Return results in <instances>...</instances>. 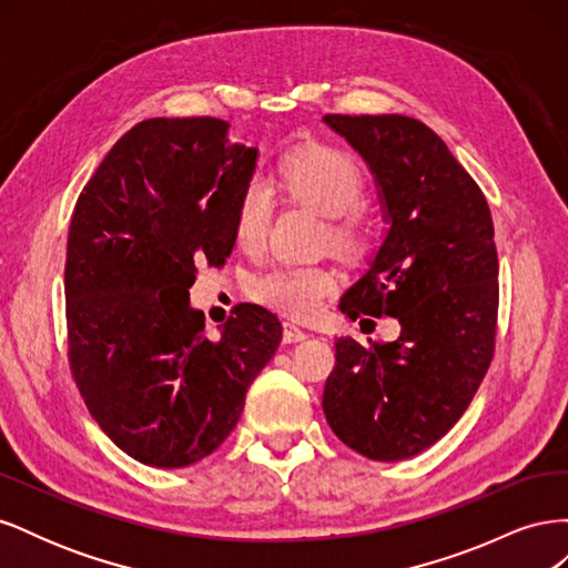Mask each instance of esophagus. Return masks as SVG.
Masks as SVG:
<instances>
[{"label":"esophagus","mask_w":568,"mask_h":568,"mask_svg":"<svg viewBox=\"0 0 568 568\" xmlns=\"http://www.w3.org/2000/svg\"><path fill=\"white\" fill-rule=\"evenodd\" d=\"M303 338H307V334L301 329V326L296 322L286 320L284 322V343H298Z\"/></svg>","instance_id":"esophagus-1"}]
</instances>
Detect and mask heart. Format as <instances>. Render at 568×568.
Here are the masks:
<instances>
[{
    "mask_svg": "<svg viewBox=\"0 0 568 568\" xmlns=\"http://www.w3.org/2000/svg\"><path fill=\"white\" fill-rule=\"evenodd\" d=\"M282 192L294 201L324 215V244L343 255L367 257L376 246V225L363 201L367 182L357 163L332 146H307L286 156L277 168ZM274 199L263 180H251L236 205L234 232L246 251H261L270 236ZM341 284V274L332 265H274L255 274L251 294L274 311L311 317Z\"/></svg>",
    "mask_w": 568,
    "mask_h": 568,
    "instance_id": "heart-1",
    "label": "heart"
}]
</instances>
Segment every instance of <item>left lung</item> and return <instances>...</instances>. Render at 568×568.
I'll return each mask as SVG.
<instances>
[{"label": "left lung", "instance_id": "left-lung-1", "mask_svg": "<svg viewBox=\"0 0 568 568\" xmlns=\"http://www.w3.org/2000/svg\"><path fill=\"white\" fill-rule=\"evenodd\" d=\"M379 182L390 230L341 298L351 320L390 315L400 338H336L322 407L334 434L379 462L432 448L469 407L493 363L497 248L488 201L440 136L407 115H324Z\"/></svg>", "mask_w": 568, "mask_h": 568}]
</instances>
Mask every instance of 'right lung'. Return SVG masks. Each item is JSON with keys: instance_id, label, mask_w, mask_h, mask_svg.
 <instances>
[{"instance_id": "right-lung-1", "label": "right lung", "mask_w": 568, "mask_h": 568, "mask_svg": "<svg viewBox=\"0 0 568 568\" xmlns=\"http://www.w3.org/2000/svg\"><path fill=\"white\" fill-rule=\"evenodd\" d=\"M257 149L220 118L130 128L78 196L65 251L68 367L120 450L178 469L217 450L282 341L267 307H234L205 338L189 307L199 263L225 265Z\"/></svg>"}]
</instances>
